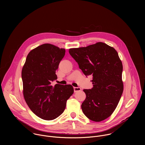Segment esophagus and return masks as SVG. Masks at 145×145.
Segmentation results:
<instances>
[{
	"mask_svg": "<svg viewBox=\"0 0 145 145\" xmlns=\"http://www.w3.org/2000/svg\"><path fill=\"white\" fill-rule=\"evenodd\" d=\"M74 92L75 93V92L80 91L81 90V88H79V87H74Z\"/></svg>",
	"mask_w": 145,
	"mask_h": 145,
	"instance_id": "esophagus-1",
	"label": "esophagus"
}]
</instances>
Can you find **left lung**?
<instances>
[{
    "label": "left lung",
    "instance_id": "obj_1",
    "mask_svg": "<svg viewBox=\"0 0 145 145\" xmlns=\"http://www.w3.org/2000/svg\"><path fill=\"white\" fill-rule=\"evenodd\" d=\"M69 52L85 75H93V88L83 90L84 114L93 121H103L113 113L123 91V66L118 52L103 42L70 48Z\"/></svg>",
    "mask_w": 145,
    "mask_h": 145
}]
</instances>
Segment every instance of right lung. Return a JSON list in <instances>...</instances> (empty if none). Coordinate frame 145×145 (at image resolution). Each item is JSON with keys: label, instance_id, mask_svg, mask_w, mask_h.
Segmentation results:
<instances>
[{"label": "right lung", "instance_id": "obj_1", "mask_svg": "<svg viewBox=\"0 0 145 145\" xmlns=\"http://www.w3.org/2000/svg\"><path fill=\"white\" fill-rule=\"evenodd\" d=\"M65 54L64 48L44 43L29 52L22 68L25 101L37 116L44 120L60 116L74 93L71 85H51L57 79L56 71Z\"/></svg>", "mask_w": 145, "mask_h": 145}]
</instances>
